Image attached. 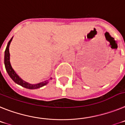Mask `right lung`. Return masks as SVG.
I'll return each instance as SVG.
<instances>
[{
    "instance_id": "right-lung-1",
    "label": "right lung",
    "mask_w": 125,
    "mask_h": 125,
    "mask_svg": "<svg viewBox=\"0 0 125 125\" xmlns=\"http://www.w3.org/2000/svg\"><path fill=\"white\" fill-rule=\"evenodd\" d=\"M13 37L9 42L8 44L7 45L6 49L5 50V54H4V65H5V70L7 71V73L9 75L11 79L15 83H16L18 85L21 86L23 87L24 88L29 89H38L40 87H42L44 85H46L50 79H52V77L50 79H48L46 81H43V82H39L37 83H30L26 81H24L23 79L19 77L17 73H16V71L14 70L10 63V53H9V46H10V43H11Z\"/></svg>"
}]
</instances>
